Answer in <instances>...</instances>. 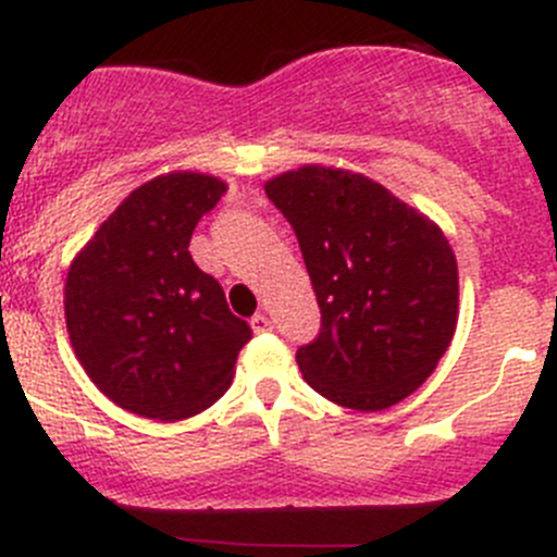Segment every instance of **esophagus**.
I'll list each match as a JSON object with an SVG mask.
<instances>
[{
	"mask_svg": "<svg viewBox=\"0 0 557 557\" xmlns=\"http://www.w3.org/2000/svg\"><path fill=\"white\" fill-rule=\"evenodd\" d=\"M250 326H252V332H272V321H269V315H263V312H258V315H252V321H250Z\"/></svg>",
	"mask_w": 557,
	"mask_h": 557,
	"instance_id": "obj_1",
	"label": "esophagus"
}]
</instances>
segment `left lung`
<instances>
[{
  "label": "left lung",
  "instance_id": "8db88e82",
  "mask_svg": "<svg viewBox=\"0 0 557 557\" xmlns=\"http://www.w3.org/2000/svg\"><path fill=\"white\" fill-rule=\"evenodd\" d=\"M263 190L299 239L321 307V334L296 350L301 375L343 408H392L433 375L455 337L449 239L354 171L301 165Z\"/></svg>",
  "mask_w": 557,
  "mask_h": 557
}]
</instances>
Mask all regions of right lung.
<instances>
[{
    "instance_id": "right-lung-1",
    "label": "right lung",
    "mask_w": 557,
    "mask_h": 557,
    "mask_svg": "<svg viewBox=\"0 0 557 557\" xmlns=\"http://www.w3.org/2000/svg\"><path fill=\"white\" fill-rule=\"evenodd\" d=\"M223 180L171 171L135 187L73 258L64 280L70 345L119 408L158 422L201 413L228 392L252 337L190 256Z\"/></svg>"
}]
</instances>
